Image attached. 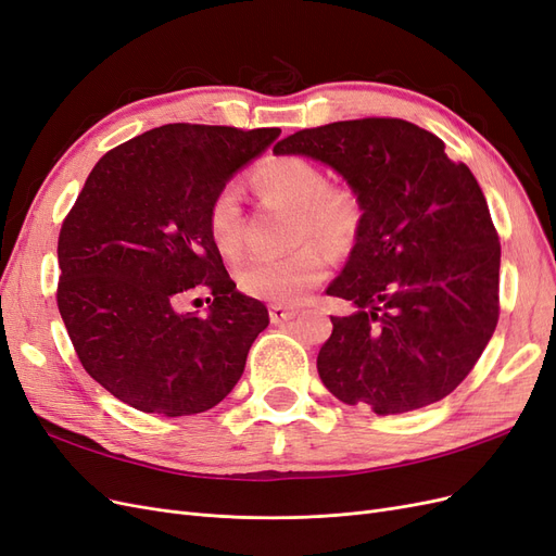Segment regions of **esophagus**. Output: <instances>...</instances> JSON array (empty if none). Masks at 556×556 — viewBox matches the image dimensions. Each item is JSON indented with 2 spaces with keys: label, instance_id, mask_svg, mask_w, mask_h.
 Here are the masks:
<instances>
[{
  "label": "esophagus",
  "instance_id": "obj_1",
  "mask_svg": "<svg viewBox=\"0 0 556 556\" xmlns=\"http://www.w3.org/2000/svg\"><path fill=\"white\" fill-rule=\"evenodd\" d=\"M296 311L294 308H288L282 304H274L271 308H268V317H271L274 325H282V323H290V319H294Z\"/></svg>",
  "mask_w": 556,
  "mask_h": 556
}]
</instances>
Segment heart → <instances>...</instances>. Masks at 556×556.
I'll list each match as a JSON object with an SVG mask.
<instances>
[{
	"label": "heart",
	"instance_id": "1",
	"mask_svg": "<svg viewBox=\"0 0 556 556\" xmlns=\"http://www.w3.org/2000/svg\"><path fill=\"white\" fill-rule=\"evenodd\" d=\"M252 182L264 197L294 208V243L315 238L331 255H345L357 245L366 225L364 197L350 182H329L323 166L313 160L271 155L255 166ZM204 223L213 245L225 257L241 255L243 208L233 185L227 182L211 194ZM318 247L299 245L282 257L243 262L237 268L239 290L274 304H299L327 278L329 260Z\"/></svg>",
	"mask_w": 556,
	"mask_h": 556
}]
</instances>
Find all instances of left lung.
<instances>
[{
    "label": "left lung",
    "instance_id": "obj_1",
    "mask_svg": "<svg viewBox=\"0 0 556 556\" xmlns=\"http://www.w3.org/2000/svg\"><path fill=\"white\" fill-rule=\"evenodd\" d=\"M276 155L329 164L366 204V225L329 296L317 374L348 406L376 415L425 408L457 390L498 323L501 243L486 199L435 134L399 117L294 131Z\"/></svg>",
    "mask_w": 556,
    "mask_h": 556
}]
</instances>
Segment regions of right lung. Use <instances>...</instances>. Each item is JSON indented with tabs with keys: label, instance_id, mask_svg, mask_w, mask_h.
<instances>
[{
	"label": "right lung",
	"instance_id": "1",
	"mask_svg": "<svg viewBox=\"0 0 556 556\" xmlns=\"http://www.w3.org/2000/svg\"><path fill=\"white\" fill-rule=\"evenodd\" d=\"M278 127L174 123L94 164L58 241V308L83 368L141 413L217 406L268 327L262 301L237 292L206 231L211 194L278 139ZM199 289L208 316L179 304Z\"/></svg>",
	"mask_w": 556,
	"mask_h": 556
}]
</instances>
